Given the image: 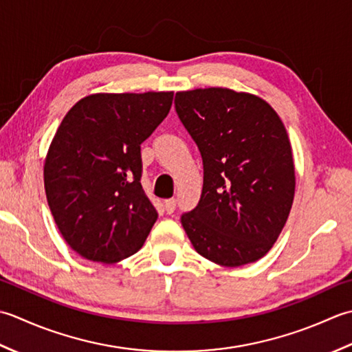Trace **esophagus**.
I'll use <instances>...</instances> for the list:
<instances>
[{"label":"esophagus","mask_w":352,"mask_h":352,"mask_svg":"<svg viewBox=\"0 0 352 352\" xmlns=\"http://www.w3.org/2000/svg\"><path fill=\"white\" fill-rule=\"evenodd\" d=\"M164 206H166L167 214L175 212V210H176V199H167V200H164Z\"/></svg>","instance_id":"34e87169"}]
</instances>
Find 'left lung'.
<instances>
[{
  "instance_id": "8db88e82",
  "label": "left lung",
  "mask_w": 352,
  "mask_h": 352,
  "mask_svg": "<svg viewBox=\"0 0 352 352\" xmlns=\"http://www.w3.org/2000/svg\"><path fill=\"white\" fill-rule=\"evenodd\" d=\"M175 106L204 161L199 205L182 216L191 245L225 267L258 261L275 245L295 197L283 120L266 100L229 88L179 91Z\"/></svg>"
}]
</instances>
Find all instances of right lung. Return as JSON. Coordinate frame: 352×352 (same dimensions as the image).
I'll use <instances>...</instances> for the list:
<instances>
[{
	"label": "right lung",
	"instance_id": "1",
	"mask_svg": "<svg viewBox=\"0 0 352 352\" xmlns=\"http://www.w3.org/2000/svg\"><path fill=\"white\" fill-rule=\"evenodd\" d=\"M173 103V91L97 92L71 107L44 164L48 206L69 248L113 264L144 245L157 212L141 186V144Z\"/></svg>",
	"mask_w": 352,
	"mask_h": 352
}]
</instances>
